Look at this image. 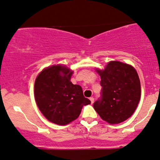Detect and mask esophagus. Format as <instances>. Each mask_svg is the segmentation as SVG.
Returning <instances> with one entry per match:
<instances>
[{
  "label": "esophagus",
  "instance_id": "obj_1",
  "mask_svg": "<svg viewBox=\"0 0 160 160\" xmlns=\"http://www.w3.org/2000/svg\"><path fill=\"white\" fill-rule=\"evenodd\" d=\"M89 100H90V101H91V103L93 104V102H94V98H93V97H90Z\"/></svg>",
  "mask_w": 160,
  "mask_h": 160
}]
</instances>
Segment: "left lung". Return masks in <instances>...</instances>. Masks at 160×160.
<instances>
[{
    "label": "left lung",
    "mask_w": 160,
    "mask_h": 160,
    "mask_svg": "<svg viewBox=\"0 0 160 160\" xmlns=\"http://www.w3.org/2000/svg\"><path fill=\"white\" fill-rule=\"evenodd\" d=\"M101 76V100L93 108L109 124H119L133 115L139 103L141 84L134 67L120 61H109L104 69L96 68Z\"/></svg>",
    "instance_id": "8db88e82"
}]
</instances>
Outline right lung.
Returning a JSON list of instances; mask_svg holds the SVG:
<instances>
[{"mask_svg":"<svg viewBox=\"0 0 160 160\" xmlns=\"http://www.w3.org/2000/svg\"><path fill=\"white\" fill-rule=\"evenodd\" d=\"M73 71L66 65L47 67L34 82V99L41 113L52 123L65 126L76 120L83 106L91 101L83 95L82 88L73 84Z\"/></svg>","mask_w":160,"mask_h":160,"instance_id":"add662e5","label":"right lung"}]
</instances>
